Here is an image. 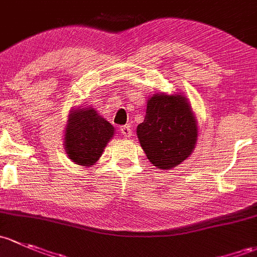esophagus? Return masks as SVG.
Returning <instances> with one entry per match:
<instances>
[{"mask_svg":"<svg viewBox=\"0 0 257 257\" xmlns=\"http://www.w3.org/2000/svg\"><path fill=\"white\" fill-rule=\"evenodd\" d=\"M120 131H121V134H122V136L127 137V139H128V137L132 136V128H131V126H128V125L121 126Z\"/></svg>","mask_w":257,"mask_h":257,"instance_id":"34e87169","label":"esophagus"}]
</instances>
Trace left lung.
<instances>
[{
  "label": "left lung",
  "mask_w": 257,
  "mask_h": 257,
  "mask_svg": "<svg viewBox=\"0 0 257 257\" xmlns=\"http://www.w3.org/2000/svg\"><path fill=\"white\" fill-rule=\"evenodd\" d=\"M136 132L150 162L172 169L192 155L198 126L186 96L157 92L148 99L146 116Z\"/></svg>",
  "instance_id": "left-lung-1"
}]
</instances>
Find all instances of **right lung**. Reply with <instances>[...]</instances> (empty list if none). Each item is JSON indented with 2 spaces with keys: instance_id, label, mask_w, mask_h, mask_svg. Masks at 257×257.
<instances>
[{
  "instance_id": "obj_1",
  "label": "right lung",
  "mask_w": 257,
  "mask_h": 257,
  "mask_svg": "<svg viewBox=\"0 0 257 257\" xmlns=\"http://www.w3.org/2000/svg\"><path fill=\"white\" fill-rule=\"evenodd\" d=\"M115 128L92 107L73 109L65 126L64 150L75 165L91 167L113 137Z\"/></svg>"
}]
</instances>
